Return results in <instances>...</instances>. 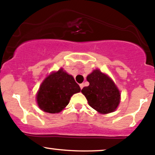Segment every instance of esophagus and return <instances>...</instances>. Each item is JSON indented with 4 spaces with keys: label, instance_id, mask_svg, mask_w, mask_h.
Masks as SVG:
<instances>
[{
    "label": "esophagus",
    "instance_id": "1",
    "mask_svg": "<svg viewBox=\"0 0 155 155\" xmlns=\"http://www.w3.org/2000/svg\"><path fill=\"white\" fill-rule=\"evenodd\" d=\"M79 86H80L81 89H82L83 87H84V84H83V83H82V84H79Z\"/></svg>",
    "mask_w": 155,
    "mask_h": 155
}]
</instances>
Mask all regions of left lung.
Returning <instances> with one entry per match:
<instances>
[{"instance_id": "1", "label": "left lung", "mask_w": 155, "mask_h": 155, "mask_svg": "<svg viewBox=\"0 0 155 155\" xmlns=\"http://www.w3.org/2000/svg\"><path fill=\"white\" fill-rule=\"evenodd\" d=\"M87 80L89 86L83 87L81 93L90 106L101 114L115 111L120 103V94L111 78L96 69L87 76Z\"/></svg>"}]
</instances>
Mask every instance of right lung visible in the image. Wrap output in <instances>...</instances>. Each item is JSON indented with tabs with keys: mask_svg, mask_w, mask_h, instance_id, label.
Here are the masks:
<instances>
[{
	"mask_svg": "<svg viewBox=\"0 0 155 155\" xmlns=\"http://www.w3.org/2000/svg\"><path fill=\"white\" fill-rule=\"evenodd\" d=\"M80 91L74 77L60 68L42 82L36 97L37 104L42 111L58 113L68 104L71 97Z\"/></svg>",
	"mask_w": 155,
	"mask_h": 155,
	"instance_id": "right-lung-1",
	"label": "right lung"
}]
</instances>
